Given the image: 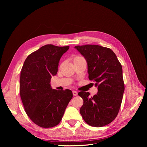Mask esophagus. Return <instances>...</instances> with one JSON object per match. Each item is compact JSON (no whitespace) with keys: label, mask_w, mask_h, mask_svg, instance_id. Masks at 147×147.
<instances>
[{"label":"esophagus","mask_w":147,"mask_h":147,"mask_svg":"<svg viewBox=\"0 0 147 147\" xmlns=\"http://www.w3.org/2000/svg\"><path fill=\"white\" fill-rule=\"evenodd\" d=\"M72 92H73V95L74 96H77L78 94V92L77 91H74Z\"/></svg>","instance_id":"34e87169"}]
</instances>
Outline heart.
<instances>
[{
  "instance_id": "heart-1",
  "label": "heart",
  "mask_w": 147,
  "mask_h": 147,
  "mask_svg": "<svg viewBox=\"0 0 147 147\" xmlns=\"http://www.w3.org/2000/svg\"><path fill=\"white\" fill-rule=\"evenodd\" d=\"M80 57H80V56H76V57H75L74 59V61L75 60V59H78V58H80Z\"/></svg>"
}]
</instances>
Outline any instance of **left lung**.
<instances>
[{
	"instance_id": "8db88e82",
	"label": "left lung",
	"mask_w": 147,
	"mask_h": 147,
	"mask_svg": "<svg viewBox=\"0 0 147 147\" xmlns=\"http://www.w3.org/2000/svg\"><path fill=\"white\" fill-rule=\"evenodd\" d=\"M75 48L85 58L88 78L96 82L98 90L91 97L88 92H78L83 100L80 112L89 125H107L117 117L123 99L124 84L121 64L110 48L96 45L75 46Z\"/></svg>"
}]
</instances>
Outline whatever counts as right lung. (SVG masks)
I'll use <instances>...</instances> for the list:
<instances>
[{
	"instance_id": "add662e5",
	"label": "right lung",
	"mask_w": 147,
	"mask_h": 147,
	"mask_svg": "<svg viewBox=\"0 0 147 147\" xmlns=\"http://www.w3.org/2000/svg\"><path fill=\"white\" fill-rule=\"evenodd\" d=\"M69 47L46 45L30 54L22 67L20 81L21 99L26 113L42 127L58 124L73 97L70 90L57 91L51 87L59 60Z\"/></svg>"
}]
</instances>
